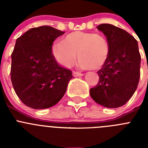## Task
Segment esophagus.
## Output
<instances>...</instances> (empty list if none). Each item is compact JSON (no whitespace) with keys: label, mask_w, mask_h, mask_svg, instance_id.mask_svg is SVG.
Wrapping results in <instances>:
<instances>
[{"label":"esophagus","mask_w":148,"mask_h":148,"mask_svg":"<svg viewBox=\"0 0 148 148\" xmlns=\"http://www.w3.org/2000/svg\"><path fill=\"white\" fill-rule=\"evenodd\" d=\"M73 76H74V77H79V76H83L84 74H83V73H78V72L73 71Z\"/></svg>","instance_id":"esophagus-1"}]
</instances>
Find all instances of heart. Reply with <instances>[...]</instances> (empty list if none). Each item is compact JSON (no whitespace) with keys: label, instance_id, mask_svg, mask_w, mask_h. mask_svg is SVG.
I'll list each match as a JSON object with an SVG mask.
<instances>
[{"label":"heart","instance_id":"obj_1","mask_svg":"<svg viewBox=\"0 0 148 148\" xmlns=\"http://www.w3.org/2000/svg\"><path fill=\"white\" fill-rule=\"evenodd\" d=\"M52 49L57 62L64 67L74 64L77 54L81 67L99 70L109 58L110 46L101 34L75 31L55 43Z\"/></svg>","mask_w":148,"mask_h":148}]
</instances>
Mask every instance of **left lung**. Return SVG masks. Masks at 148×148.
Instances as JSON below:
<instances>
[{
	"label": "left lung",
	"instance_id": "8db88e82",
	"mask_svg": "<svg viewBox=\"0 0 148 148\" xmlns=\"http://www.w3.org/2000/svg\"><path fill=\"white\" fill-rule=\"evenodd\" d=\"M97 29L109 41L110 52L104 66L97 72L99 82L90 89V96L105 108H119L138 87L141 64L138 42L127 32L112 24L102 23Z\"/></svg>",
	"mask_w": 148,
	"mask_h": 148
}]
</instances>
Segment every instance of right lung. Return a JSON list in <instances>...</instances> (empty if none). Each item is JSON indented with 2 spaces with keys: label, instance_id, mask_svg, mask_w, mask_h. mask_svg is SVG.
Returning a JSON list of instances; mask_svg holds the SVG:
<instances>
[{
  "label": "right lung",
  "instance_id": "1",
  "mask_svg": "<svg viewBox=\"0 0 148 148\" xmlns=\"http://www.w3.org/2000/svg\"><path fill=\"white\" fill-rule=\"evenodd\" d=\"M65 32L49 26L32 28L18 38L12 53L11 80L22 102L32 109L54 106L73 78L57 64L52 52L54 40Z\"/></svg>",
  "mask_w": 148,
  "mask_h": 148
}]
</instances>
